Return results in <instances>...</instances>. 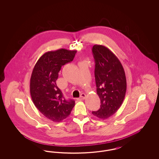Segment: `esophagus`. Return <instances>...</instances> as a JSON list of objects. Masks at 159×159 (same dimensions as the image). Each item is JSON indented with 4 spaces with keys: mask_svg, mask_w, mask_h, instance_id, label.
<instances>
[{
    "mask_svg": "<svg viewBox=\"0 0 159 159\" xmlns=\"http://www.w3.org/2000/svg\"><path fill=\"white\" fill-rule=\"evenodd\" d=\"M85 97H86V95H85L84 93H82L80 95V97H79V98L77 99L78 101H82L85 98Z\"/></svg>",
    "mask_w": 159,
    "mask_h": 159,
    "instance_id": "esophagus-1",
    "label": "esophagus"
}]
</instances>
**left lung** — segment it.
<instances>
[{
    "mask_svg": "<svg viewBox=\"0 0 159 159\" xmlns=\"http://www.w3.org/2000/svg\"><path fill=\"white\" fill-rule=\"evenodd\" d=\"M92 51L95 62L97 93L101 100L100 108L92 114L106 119L121 106L126 92V79L120 61L108 48L95 45Z\"/></svg>",
    "mask_w": 159,
    "mask_h": 159,
    "instance_id": "obj_1",
    "label": "left lung"
}]
</instances>
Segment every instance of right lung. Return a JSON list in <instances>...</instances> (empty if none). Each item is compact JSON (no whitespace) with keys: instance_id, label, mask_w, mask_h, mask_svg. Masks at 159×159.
<instances>
[{"instance_id":"add662e5","label":"right lung","mask_w":159,"mask_h":159,"mask_svg":"<svg viewBox=\"0 0 159 159\" xmlns=\"http://www.w3.org/2000/svg\"><path fill=\"white\" fill-rule=\"evenodd\" d=\"M76 52L66 49L48 51L40 57L33 70L31 97L39 111L52 121L66 119L75 105L74 100L64 98L56 81L61 67L73 60Z\"/></svg>"}]
</instances>
